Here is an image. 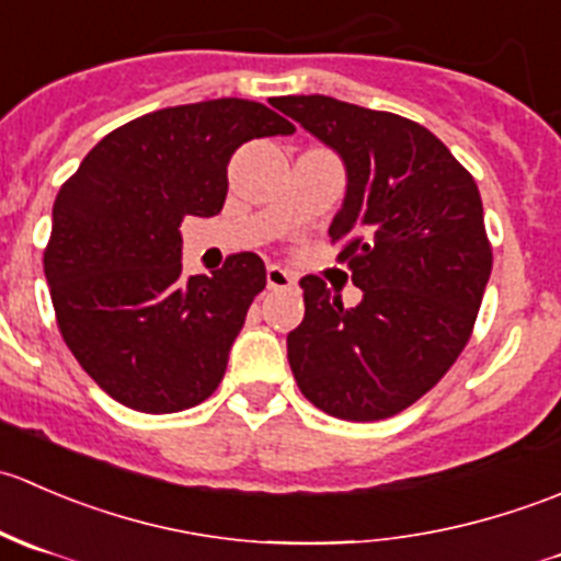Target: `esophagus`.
Wrapping results in <instances>:
<instances>
[{"mask_svg":"<svg viewBox=\"0 0 561 561\" xmlns=\"http://www.w3.org/2000/svg\"><path fill=\"white\" fill-rule=\"evenodd\" d=\"M265 285H268V290H287V287L296 285V279H293L290 271H285L282 265H268V268H265Z\"/></svg>","mask_w":561,"mask_h":561,"instance_id":"obj_1","label":"esophagus"}]
</instances>
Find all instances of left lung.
<instances>
[{"label": "left lung", "mask_w": 561, "mask_h": 561, "mask_svg": "<svg viewBox=\"0 0 561 561\" xmlns=\"http://www.w3.org/2000/svg\"><path fill=\"white\" fill-rule=\"evenodd\" d=\"M276 107L331 146L347 195L328 236L364 298L344 309L304 276V322L287 333L301 393L342 421H382L415 404L472 336L491 276L474 179L448 146L404 116L325 94Z\"/></svg>", "instance_id": "1"}]
</instances>
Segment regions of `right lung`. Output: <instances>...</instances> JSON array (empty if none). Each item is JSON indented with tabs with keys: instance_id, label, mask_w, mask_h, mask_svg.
Instances as JSON below:
<instances>
[{
	"instance_id": "1",
	"label": "right lung",
	"mask_w": 561,
	"mask_h": 561,
	"mask_svg": "<svg viewBox=\"0 0 561 561\" xmlns=\"http://www.w3.org/2000/svg\"><path fill=\"white\" fill-rule=\"evenodd\" d=\"M296 133L252 100L162 107L107 133L61 184L43 254L70 353L111 399L165 415L217 390L265 287L254 252L181 274V222L214 217L241 144Z\"/></svg>"
}]
</instances>
